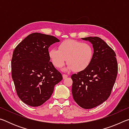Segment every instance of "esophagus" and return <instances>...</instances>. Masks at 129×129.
<instances>
[{
  "label": "esophagus",
  "mask_w": 129,
  "mask_h": 129,
  "mask_svg": "<svg viewBox=\"0 0 129 129\" xmlns=\"http://www.w3.org/2000/svg\"><path fill=\"white\" fill-rule=\"evenodd\" d=\"M62 77H63V78H66L67 77H68V75H66V74H63Z\"/></svg>",
  "instance_id": "obj_1"
}]
</instances>
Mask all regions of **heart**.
Listing matches in <instances>:
<instances>
[{"label":"heart","instance_id":"obj_1","mask_svg":"<svg viewBox=\"0 0 129 129\" xmlns=\"http://www.w3.org/2000/svg\"><path fill=\"white\" fill-rule=\"evenodd\" d=\"M93 56L94 49L90 44L75 40H65L58 45V49L52 48L49 51V57L54 67L61 68L67 60L68 69H73L76 72L86 69Z\"/></svg>","mask_w":129,"mask_h":129}]
</instances>
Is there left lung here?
<instances>
[{"instance_id":"8db88e82","label":"left lung","mask_w":129,"mask_h":129,"mask_svg":"<svg viewBox=\"0 0 129 129\" xmlns=\"http://www.w3.org/2000/svg\"><path fill=\"white\" fill-rule=\"evenodd\" d=\"M92 44L94 56L89 66L71 76L73 99L81 108L100 105L110 95L118 73L114 51L99 37L82 38Z\"/></svg>"}]
</instances>
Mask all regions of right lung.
<instances>
[{"label":"right lung","mask_w":129,"mask_h":129,"mask_svg":"<svg viewBox=\"0 0 129 129\" xmlns=\"http://www.w3.org/2000/svg\"><path fill=\"white\" fill-rule=\"evenodd\" d=\"M60 40L40 33L28 35L13 52L11 74L16 93L30 106H39L53 93L54 86L62 79V75L50 61L48 48Z\"/></svg>","instance_id":"obj_1"}]
</instances>
